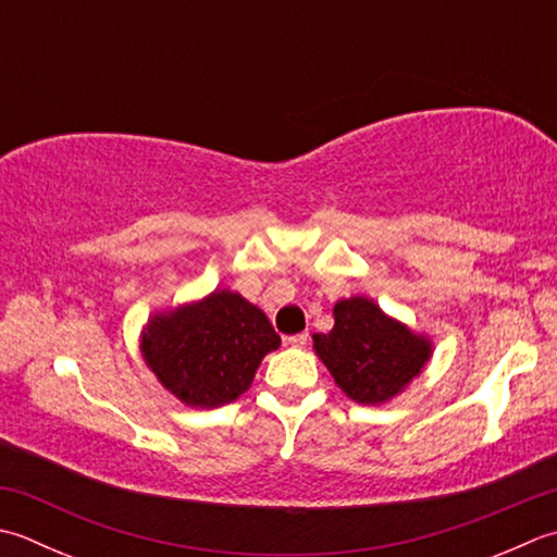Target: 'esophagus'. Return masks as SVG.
<instances>
[{"label":"esophagus","instance_id":"1","mask_svg":"<svg viewBox=\"0 0 557 557\" xmlns=\"http://www.w3.org/2000/svg\"><path fill=\"white\" fill-rule=\"evenodd\" d=\"M307 341H309V333H297V335H289L287 337V345L304 347V345H307Z\"/></svg>","mask_w":557,"mask_h":557}]
</instances>
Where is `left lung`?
<instances>
[{
	"instance_id": "left-lung-1",
	"label": "left lung",
	"mask_w": 557,
	"mask_h": 557,
	"mask_svg": "<svg viewBox=\"0 0 557 557\" xmlns=\"http://www.w3.org/2000/svg\"><path fill=\"white\" fill-rule=\"evenodd\" d=\"M333 313V331L315 333L313 350L335 384L362 406H376L400 394L432 355L428 337L388 319L372 299H343Z\"/></svg>"
}]
</instances>
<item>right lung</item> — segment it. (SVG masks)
Masks as SVG:
<instances>
[{
    "mask_svg": "<svg viewBox=\"0 0 557 557\" xmlns=\"http://www.w3.org/2000/svg\"><path fill=\"white\" fill-rule=\"evenodd\" d=\"M277 347L280 335L268 315L228 289L151 315L141 333L147 367L193 408L236 400L250 386L263 357Z\"/></svg>",
    "mask_w": 557,
    "mask_h": 557,
    "instance_id": "1",
    "label": "right lung"
}]
</instances>
